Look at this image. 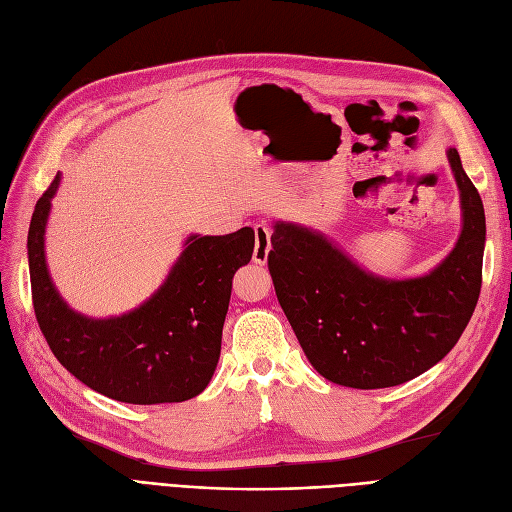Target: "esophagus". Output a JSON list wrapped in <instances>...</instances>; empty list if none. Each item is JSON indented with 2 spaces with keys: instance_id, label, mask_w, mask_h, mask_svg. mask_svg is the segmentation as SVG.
Wrapping results in <instances>:
<instances>
[{
  "instance_id": "34e87169",
  "label": "esophagus",
  "mask_w": 512,
  "mask_h": 512,
  "mask_svg": "<svg viewBox=\"0 0 512 512\" xmlns=\"http://www.w3.org/2000/svg\"><path fill=\"white\" fill-rule=\"evenodd\" d=\"M255 251H253V261L259 263V266H263V263L268 261V255H270V249H272V242H270V229L263 225V223H257L255 227Z\"/></svg>"
}]
</instances>
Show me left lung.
Here are the masks:
<instances>
[{"instance_id": "1", "label": "left lung", "mask_w": 512, "mask_h": 512, "mask_svg": "<svg viewBox=\"0 0 512 512\" xmlns=\"http://www.w3.org/2000/svg\"><path fill=\"white\" fill-rule=\"evenodd\" d=\"M459 189L461 234L434 270L378 276L317 229L276 221L268 268L280 308L308 361L342 387L402 385L457 344L481 293L485 210L457 148L447 151Z\"/></svg>"}]
</instances>
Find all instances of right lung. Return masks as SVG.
I'll use <instances>...</instances> for the list:
<instances>
[{
    "instance_id": "1",
    "label": "right lung",
    "mask_w": 512,
    "mask_h": 512,
    "mask_svg": "<svg viewBox=\"0 0 512 512\" xmlns=\"http://www.w3.org/2000/svg\"><path fill=\"white\" fill-rule=\"evenodd\" d=\"M59 183L57 172L27 234L31 298L53 355L80 383L117 402L166 404L200 395L217 370L232 280L253 257L255 232L191 234L151 298L125 315L93 319L70 308L48 274L44 234Z\"/></svg>"
}]
</instances>
